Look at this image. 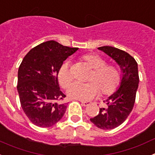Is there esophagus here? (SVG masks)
Listing matches in <instances>:
<instances>
[{
	"label": "esophagus",
	"mask_w": 155,
	"mask_h": 155,
	"mask_svg": "<svg viewBox=\"0 0 155 155\" xmlns=\"http://www.w3.org/2000/svg\"><path fill=\"white\" fill-rule=\"evenodd\" d=\"M81 104H82V105H84V106H87V105H89L90 104H91V102H83V101H82Z\"/></svg>",
	"instance_id": "esophagus-1"
}]
</instances>
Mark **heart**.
I'll list each match as a JSON object with an SVG mask.
<instances>
[{"label":"heart","mask_w":155,"mask_h":155,"mask_svg":"<svg viewBox=\"0 0 155 155\" xmlns=\"http://www.w3.org/2000/svg\"><path fill=\"white\" fill-rule=\"evenodd\" d=\"M81 61L90 69L93 70L86 84L74 83L68 89V96L73 99L88 101L99 94L102 95L112 94L121 81V72L117 67L106 65L105 59L95 53L82 56ZM58 81L61 87H68L73 80L69 69V64L64 63L58 71Z\"/></svg>","instance_id":"heart-1"}]
</instances>
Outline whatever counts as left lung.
I'll list each match as a JSON object with an SVG mask.
<instances>
[{
    "instance_id": "left-lung-1",
    "label": "left lung",
    "mask_w": 155,
    "mask_h": 155,
    "mask_svg": "<svg viewBox=\"0 0 155 155\" xmlns=\"http://www.w3.org/2000/svg\"><path fill=\"white\" fill-rule=\"evenodd\" d=\"M98 49L120 66L121 81L117 90L104 101L105 107L100 108L98 114L90 120L98 128L112 130L121 125L134 108L139 83L138 66L135 59L124 50L109 46Z\"/></svg>"
}]
</instances>
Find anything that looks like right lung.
I'll list each match as a JSON object with an SVG mask.
<instances>
[{
	"instance_id": "add662e5",
	"label": "right lung",
	"mask_w": 155,
	"mask_h": 155,
	"mask_svg": "<svg viewBox=\"0 0 155 155\" xmlns=\"http://www.w3.org/2000/svg\"><path fill=\"white\" fill-rule=\"evenodd\" d=\"M78 50L47 41L31 49L19 66L17 90L21 108L37 127H52L64 116L67 105L60 101L66 95L57 75L63 62Z\"/></svg>"
}]
</instances>
